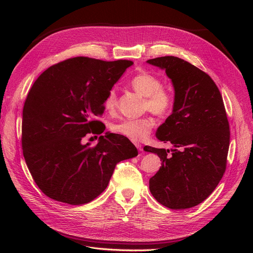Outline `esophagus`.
I'll list each match as a JSON object with an SVG mask.
<instances>
[{"label": "esophagus", "mask_w": 253, "mask_h": 253, "mask_svg": "<svg viewBox=\"0 0 253 253\" xmlns=\"http://www.w3.org/2000/svg\"><path fill=\"white\" fill-rule=\"evenodd\" d=\"M135 144V147L137 148V150H139V151H141V144L139 143V142H135L134 143Z\"/></svg>", "instance_id": "1"}]
</instances>
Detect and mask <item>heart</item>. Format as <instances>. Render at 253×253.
Instances as JSON below:
<instances>
[{
	"label": "heart",
	"instance_id": "obj_1",
	"mask_svg": "<svg viewBox=\"0 0 253 253\" xmlns=\"http://www.w3.org/2000/svg\"><path fill=\"white\" fill-rule=\"evenodd\" d=\"M129 85L139 95L144 97L143 109L156 116L168 115L174 104L172 92L162 86L161 80L150 73H138L130 79ZM117 93L111 89L106 94L103 105L109 113L115 112L117 108ZM155 126L154 119L150 116L138 119H124L111 125V130L116 134L125 136L132 141H142L151 134Z\"/></svg>",
	"mask_w": 253,
	"mask_h": 253
}]
</instances>
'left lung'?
I'll return each instance as SVG.
<instances>
[{
    "instance_id": "1",
    "label": "left lung",
    "mask_w": 253,
    "mask_h": 253,
    "mask_svg": "<svg viewBox=\"0 0 253 253\" xmlns=\"http://www.w3.org/2000/svg\"><path fill=\"white\" fill-rule=\"evenodd\" d=\"M147 62L165 70L174 87L173 111L156 133L174 149L169 154L143 148L162 161L150 179V191L165 207L191 208L215 190L227 167L230 125L223 100L210 76L188 61L162 56Z\"/></svg>"
}]
</instances>
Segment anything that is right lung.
<instances>
[{"label":"right lung","mask_w":253,"mask_h":253,"mask_svg":"<svg viewBox=\"0 0 253 253\" xmlns=\"http://www.w3.org/2000/svg\"><path fill=\"white\" fill-rule=\"evenodd\" d=\"M131 60L74 57L50 66L32 86L22 112V150L26 165L47 197L82 205L99 196L116 165L137 156L127 137L106 133L94 147L88 134H101L96 119L108 92ZM97 137V136H96Z\"/></svg>","instance_id":"obj_1"}]
</instances>
